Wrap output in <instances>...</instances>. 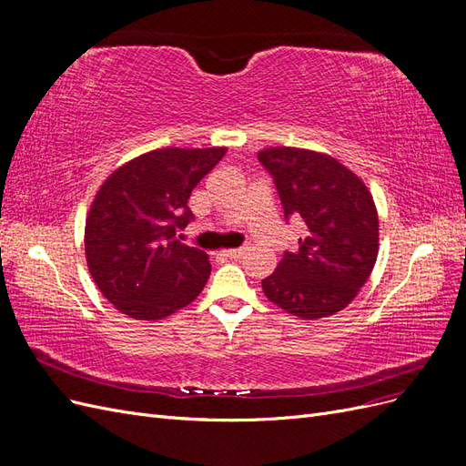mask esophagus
I'll return each instance as SVG.
<instances>
[{
  "mask_svg": "<svg viewBox=\"0 0 466 466\" xmlns=\"http://www.w3.org/2000/svg\"><path fill=\"white\" fill-rule=\"evenodd\" d=\"M223 255L228 257V258L237 260V258H241V257L245 255V248H243V247H238V248H228V250H223Z\"/></svg>",
  "mask_w": 466,
  "mask_h": 466,
  "instance_id": "esophagus-1",
  "label": "esophagus"
}]
</instances>
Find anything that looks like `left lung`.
Listing matches in <instances>:
<instances>
[{
    "label": "left lung",
    "instance_id": "obj_1",
    "mask_svg": "<svg viewBox=\"0 0 466 466\" xmlns=\"http://www.w3.org/2000/svg\"><path fill=\"white\" fill-rule=\"evenodd\" d=\"M258 161L272 175L286 221L303 225L299 247L286 250L264 295L301 319L342 311L368 281L379 252V218L361 178L330 155L270 147Z\"/></svg>",
    "mask_w": 466,
    "mask_h": 466
}]
</instances>
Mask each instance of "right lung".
<instances>
[{
    "label": "right lung",
    "mask_w": 466,
    "mask_h": 466,
    "mask_svg": "<svg viewBox=\"0 0 466 466\" xmlns=\"http://www.w3.org/2000/svg\"><path fill=\"white\" fill-rule=\"evenodd\" d=\"M225 147H165L118 167L86 221V257L96 288L120 313L159 320L198 298L208 255L177 233L194 219L188 198Z\"/></svg>",
    "instance_id": "1"
}]
</instances>
